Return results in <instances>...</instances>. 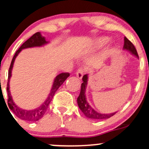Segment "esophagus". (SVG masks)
Here are the masks:
<instances>
[{
	"instance_id": "34e87169",
	"label": "esophagus",
	"mask_w": 149,
	"mask_h": 149,
	"mask_svg": "<svg viewBox=\"0 0 149 149\" xmlns=\"http://www.w3.org/2000/svg\"><path fill=\"white\" fill-rule=\"evenodd\" d=\"M84 70H83V69H79V70H77V72H76V76H77L78 78H79V79H81L82 77H83L84 76Z\"/></svg>"
}]
</instances>
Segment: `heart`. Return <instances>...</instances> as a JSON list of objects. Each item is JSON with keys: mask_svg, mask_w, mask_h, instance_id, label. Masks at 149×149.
<instances>
[{"mask_svg": "<svg viewBox=\"0 0 149 149\" xmlns=\"http://www.w3.org/2000/svg\"><path fill=\"white\" fill-rule=\"evenodd\" d=\"M109 41V38H107V37H100V38H98L94 41L93 43V47L95 48H100V47H103L104 45L107 44Z\"/></svg>", "mask_w": 149, "mask_h": 149, "instance_id": "b5f03b06", "label": "heart"}]
</instances>
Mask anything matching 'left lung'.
Instances as JSON below:
<instances>
[{
	"label": "left lung",
	"mask_w": 149,
	"mask_h": 149,
	"mask_svg": "<svg viewBox=\"0 0 149 149\" xmlns=\"http://www.w3.org/2000/svg\"><path fill=\"white\" fill-rule=\"evenodd\" d=\"M124 41H125V44H124L123 49L129 52L131 54L135 56L137 58H139L138 57V52L136 51V49L134 47L133 44L126 37H125ZM82 81H83V83L81 84V92L80 94H79V96L77 98V103L79 108L83 112L84 114L86 117L89 118V119H108V118L111 117V116H113L116 112L111 113H101L95 111L93 108H92L90 106L89 102L86 100V89L88 82V74L84 75L83 76Z\"/></svg>",
	"instance_id": "8db88e82"
}]
</instances>
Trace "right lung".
I'll return each instance as SVG.
<instances>
[{"label":"right lung","mask_w":149,"mask_h":149,"mask_svg":"<svg viewBox=\"0 0 149 149\" xmlns=\"http://www.w3.org/2000/svg\"><path fill=\"white\" fill-rule=\"evenodd\" d=\"M49 41H47L45 37L43 36L40 32L35 33L34 35H33L29 39H27V41L19 48V49L16 52L12 60H11V65H10L9 70H8V83H7L6 87L8 97V108H10L11 111H12L13 113H14L17 117L22 119V120L27 121V122H36V121L41 119V118L44 116L46 112H47V108H48L50 102H51L52 100L55 92H57V90L59 89V87L64 83V81L67 79V78L69 77V76H70V74H69L68 73H60V74L57 75L55 77V79H54L52 86V89L51 90H50V92L49 94L48 97H47L46 100L44 101L39 107H38V108H36L33 110H25L17 106L15 104V102H14V100H13L12 99V97H11V92H10L9 81L10 79H11V75H12L11 74V72H12L13 66H14V61H15L16 57L18 56V54H19L20 52L22 49L27 48H33V47H41L46 45V44H49ZM8 111H9V110H8Z\"/></svg>","instance_id":"1"}]
</instances>
